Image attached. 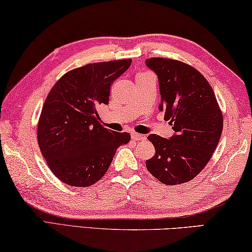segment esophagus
<instances>
[{
  "label": "esophagus",
  "instance_id": "1",
  "mask_svg": "<svg viewBox=\"0 0 252 252\" xmlns=\"http://www.w3.org/2000/svg\"><path fill=\"white\" fill-rule=\"evenodd\" d=\"M131 138H132V140H134V141H143V140H145V136L142 135V134H139V133H131Z\"/></svg>",
  "mask_w": 252,
  "mask_h": 252
}]
</instances>
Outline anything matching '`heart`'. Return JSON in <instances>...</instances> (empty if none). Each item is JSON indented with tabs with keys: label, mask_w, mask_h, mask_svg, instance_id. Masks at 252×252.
<instances>
[{
	"label": "heart",
	"mask_w": 252,
	"mask_h": 252,
	"mask_svg": "<svg viewBox=\"0 0 252 252\" xmlns=\"http://www.w3.org/2000/svg\"><path fill=\"white\" fill-rule=\"evenodd\" d=\"M142 75H148V74H140L139 76H142Z\"/></svg>",
	"instance_id": "1"
}]
</instances>
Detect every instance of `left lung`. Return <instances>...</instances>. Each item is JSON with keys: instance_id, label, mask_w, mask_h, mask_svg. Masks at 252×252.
Instances as JSON below:
<instances>
[{"instance_id": "1", "label": "left lung", "mask_w": 252, "mask_h": 252, "mask_svg": "<svg viewBox=\"0 0 252 252\" xmlns=\"http://www.w3.org/2000/svg\"><path fill=\"white\" fill-rule=\"evenodd\" d=\"M145 63L158 76V109L174 130L170 139L148 136L155 154L145 165L163 184H183L212 158L222 132V114L212 87L195 68L168 58H149Z\"/></svg>"}]
</instances>
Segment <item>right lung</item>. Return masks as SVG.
Masks as SVG:
<instances>
[{"mask_svg": "<svg viewBox=\"0 0 252 252\" xmlns=\"http://www.w3.org/2000/svg\"><path fill=\"white\" fill-rule=\"evenodd\" d=\"M131 59L88 63L63 75L49 91L40 113L37 140L43 157L63 183L87 187L107 173L127 132L100 125L99 106L109 103L110 86Z\"/></svg>", "mask_w": 252, "mask_h": 252, "instance_id": "1", "label": "right lung"}]
</instances>
